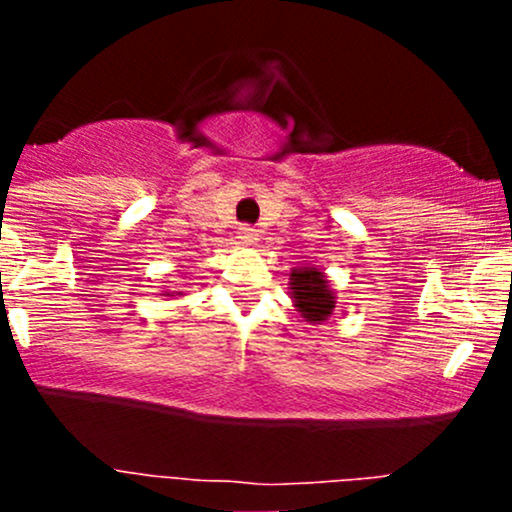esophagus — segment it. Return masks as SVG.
Segmentation results:
<instances>
[{
    "instance_id": "34e87169",
    "label": "esophagus",
    "mask_w": 512,
    "mask_h": 512,
    "mask_svg": "<svg viewBox=\"0 0 512 512\" xmlns=\"http://www.w3.org/2000/svg\"><path fill=\"white\" fill-rule=\"evenodd\" d=\"M238 240L245 245H255L257 243V231L252 226H240L238 228Z\"/></svg>"
}]
</instances>
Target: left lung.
<instances>
[{
  "instance_id": "obj_1",
  "label": "left lung",
  "mask_w": 512,
  "mask_h": 512,
  "mask_svg": "<svg viewBox=\"0 0 512 512\" xmlns=\"http://www.w3.org/2000/svg\"><path fill=\"white\" fill-rule=\"evenodd\" d=\"M289 293L293 308L310 325H322L337 308V296H334L330 276L317 267H293Z\"/></svg>"
}]
</instances>
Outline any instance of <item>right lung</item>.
Returning <instances> with one entry per match:
<instances>
[{"label":"right lung","instance_id":"right-lung-1","mask_svg":"<svg viewBox=\"0 0 512 512\" xmlns=\"http://www.w3.org/2000/svg\"><path fill=\"white\" fill-rule=\"evenodd\" d=\"M175 293H180V291H173V293L166 291V293H161V296H175Z\"/></svg>","mask_w":512,"mask_h":512}]
</instances>
